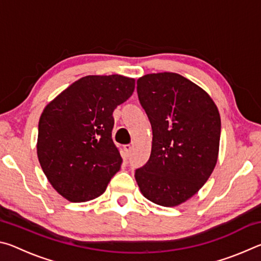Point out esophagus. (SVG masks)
<instances>
[{
  "mask_svg": "<svg viewBox=\"0 0 261 261\" xmlns=\"http://www.w3.org/2000/svg\"><path fill=\"white\" fill-rule=\"evenodd\" d=\"M123 149H124L125 155H126L127 158H129V156H130V154H131V149H132L131 145H124V147H123Z\"/></svg>",
  "mask_w": 261,
  "mask_h": 261,
  "instance_id": "1",
  "label": "esophagus"
}]
</instances>
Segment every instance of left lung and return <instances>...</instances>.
<instances>
[{"label":"left lung","mask_w":261,"mask_h":261,"mask_svg":"<svg viewBox=\"0 0 261 261\" xmlns=\"http://www.w3.org/2000/svg\"><path fill=\"white\" fill-rule=\"evenodd\" d=\"M137 93L153 141L136 180L154 204L177 206L199 191L216 165L219 110L202 88L178 73L146 74L137 81Z\"/></svg>","instance_id":"obj_1"}]
</instances>
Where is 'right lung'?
<instances>
[{
    "mask_svg": "<svg viewBox=\"0 0 261 261\" xmlns=\"http://www.w3.org/2000/svg\"><path fill=\"white\" fill-rule=\"evenodd\" d=\"M134 90L135 79L120 74L86 76L43 110L38 127L39 162L65 199H94L120 170V149L112 138L113 112Z\"/></svg>",
    "mask_w": 261,
    "mask_h": 261,
    "instance_id": "1",
    "label": "right lung"
}]
</instances>
